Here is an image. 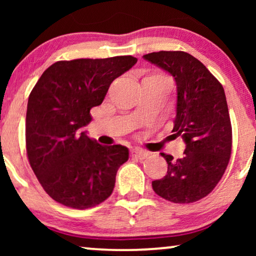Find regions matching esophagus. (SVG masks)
I'll return each mask as SVG.
<instances>
[{"mask_svg":"<svg viewBox=\"0 0 256 256\" xmlns=\"http://www.w3.org/2000/svg\"><path fill=\"white\" fill-rule=\"evenodd\" d=\"M148 156H149V152L143 149H135L132 152V157H135V158H138V160H144Z\"/></svg>","mask_w":256,"mask_h":256,"instance_id":"34e87169","label":"esophagus"}]
</instances>
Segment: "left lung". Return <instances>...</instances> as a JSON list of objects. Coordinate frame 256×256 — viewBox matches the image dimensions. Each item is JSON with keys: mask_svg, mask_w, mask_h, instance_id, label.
I'll return each mask as SVG.
<instances>
[{"mask_svg": "<svg viewBox=\"0 0 256 256\" xmlns=\"http://www.w3.org/2000/svg\"><path fill=\"white\" fill-rule=\"evenodd\" d=\"M143 58L174 76L177 85L174 135L184 140V157L162 152L168 172L152 182L160 197L176 204L204 198L222 180L232 152V126L225 90L206 66L184 51H160Z\"/></svg>", "mask_w": 256, "mask_h": 256, "instance_id": "left-lung-1", "label": "left lung"}]
</instances>
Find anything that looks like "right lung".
Listing matches in <instances>:
<instances>
[{
    "instance_id": "right-lung-1",
    "label": "right lung",
    "mask_w": 256,
    "mask_h": 256,
    "mask_svg": "<svg viewBox=\"0 0 256 256\" xmlns=\"http://www.w3.org/2000/svg\"><path fill=\"white\" fill-rule=\"evenodd\" d=\"M132 56L74 59L52 64L31 90L26 120V155L45 192L71 208L106 200L127 162L121 144L101 146L82 132L110 84L136 64Z\"/></svg>"
}]
</instances>
